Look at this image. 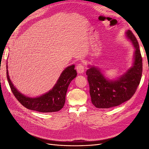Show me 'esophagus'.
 I'll list each match as a JSON object with an SVG mask.
<instances>
[{
	"mask_svg": "<svg viewBox=\"0 0 149 149\" xmlns=\"http://www.w3.org/2000/svg\"><path fill=\"white\" fill-rule=\"evenodd\" d=\"M76 70L78 74H81L83 73L84 71V67L83 64H78L76 66Z\"/></svg>",
	"mask_w": 149,
	"mask_h": 149,
	"instance_id": "esophagus-1",
	"label": "esophagus"
}]
</instances>
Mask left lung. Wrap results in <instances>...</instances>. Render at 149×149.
Returning a JSON list of instances; mask_svg holds the SVG:
<instances>
[{
	"label": "left lung",
	"mask_w": 149,
	"mask_h": 149,
	"mask_svg": "<svg viewBox=\"0 0 149 149\" xmlns=\"http://www.w3.org/2000/svg\"><path fill=\"white\" fill-rule=\"evenodd\" d=\"M135 48L132 66L117 79L109 80L97 68L88 66L86 71L93 104L97 108L115 107L129 100L136 93L142 73V58L136 37L130 30L125 32Z\"/></svg>",
	"instance_id": "1"
}]
</instances>
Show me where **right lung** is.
Wrapping results in <instances>:
<instances>
[{
  "instance_id": "1",
  "label": "right lung",
  "mask_w": 149,
  "mask_h": 149,
  "mask_svg": "<svg viewBox=\"0 0 149 149\" xmlns=\"http://www.w3.org/2000/svg\"><path fill=\"white\" fill-rule=\"evenodd\" d=\"M7 67V80L17 100L27 109L41 112H56L63 107L68 88L71 81L77 76L74 65L68 66L62 72L56 83L50 91L38 97H30L20 93L13 86L8 75Z\"/></svg>"
}]
</instances>
